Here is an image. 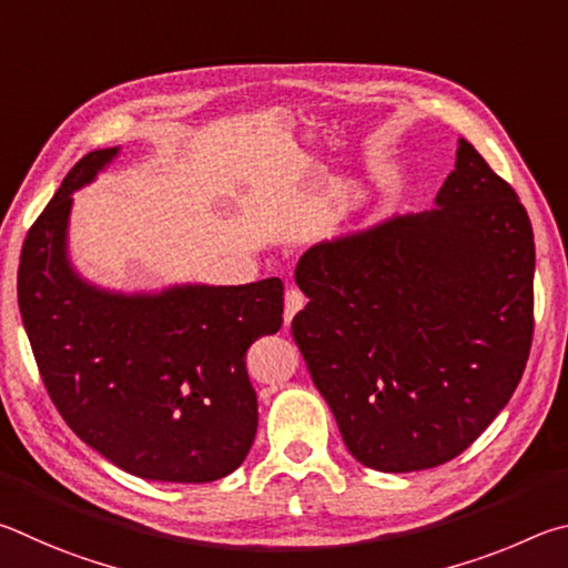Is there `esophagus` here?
<instances>
[{"mask_svg": "<svg viewBox=\"0 0 568 568\" xmlns=\"http://www.w3.org/2000/svg\"><path fill=\"white\" fill-rule=\"evenodd\" d=\"M304 304H306L304 292L296 290V286H290V290H286V294H284V322L290 324L294 320V314L304 310Z\"/></svg>", "mask_w": 568, "mask_h": 568, "instance_id": "obj_1", "label": "esophagus"}]
</instances>
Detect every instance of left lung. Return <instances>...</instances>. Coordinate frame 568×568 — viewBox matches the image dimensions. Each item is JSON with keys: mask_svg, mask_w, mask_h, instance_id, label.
Segmentation results:
<instances>
[{"mask_svg": "<svg viewBox=\"0 0 568 568\" xmlns=\"http://www.w3.org/2000/svg\"><path fill=\"white\" fill-rule=\"evenodd\" d=\"M534 264L529 214L466 139L432 212L300 258L292 334L354 459L422 471L479 439L529 359Z\"/></svg>", "mask_w": 568, "mask_h": 568, "instance_id": "obj_1", "label": "left lung"}]
</instances>
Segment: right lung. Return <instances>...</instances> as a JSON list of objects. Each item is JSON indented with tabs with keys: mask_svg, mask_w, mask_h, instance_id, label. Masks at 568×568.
<instances>
[{
	"mask_svg": "<svg viewBox=\"0 0 568 568\" xmlns=\"http://www.w3.org/2000/svg\"><path fill=\"white\" fill-rule=\"evenodd\" d=\"M119 149L79 159L29 226L19 256V312L49 396L79 439L152 481L204 484L232 474L256 434L244 356L276 334L282 278L112 294L67 258L72 192Z\"/></svg>",
	"mask_w": 568,
	"mask_h": 568,
	"instance_id": "right-lung-1",
	"label": "right lung"
}]
</instances>
